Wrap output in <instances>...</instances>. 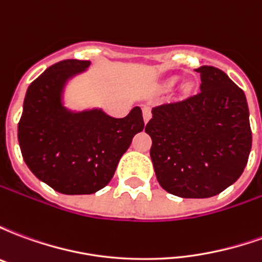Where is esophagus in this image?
I'll use <instances>...</instances> for the list:
<instances>
[{"instance_id": "34e87169", "label": "esophagus", "mask_w": 262, "mask_h": 262, "mask_svg": "<svg viewBox=\"0 0 262 262\" xmlns=\"http://www.w3.org/2000/svg\"><path fill=\"white\" fill-rule=\"evenodd\" d=\"M150 118H151V109H150V106H144L143 108V119H144V123H147Z\"/></svg>"}]
</instances>
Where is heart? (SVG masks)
I'll use <instances>...</instances> for the list:
<instances>
[{"label": "heart", "instance_id": "obj_1", "mask_svg": "<svg viewBox=\"0 0 262 262\" xmlns=\"http://www.w3.org/2000/svg\"><path fill=\"white\" fill-rule=\"evenodd\" d=\"M176 80H177V78H171L170 82H171V84H172V82H176Z\"/></svg>", "mask_w": 262, "mask_h": 262}]
</instances>
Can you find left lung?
I'll use <instances>...</instances> for the list:
<instances>
[{
	"mask_svg": "<svg viewBox=\"0 0 262 262\" xmlns=\"http://www.w3.org/2000/svg\"><path fill=\"white\" fill-rule=\"evenodd\" d=\"M195 71L201 91L154 106L144 130L161 188L181 198H210L240 178L253 136L242 88L212 66Z\"/></svg>",
	"mask_w": 262,
	"mask_h": 262,
	"instance_id": "1",
	"label": "left lung"
}]
</instances>
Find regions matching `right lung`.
I'll return each instance as SVG.
<instances>
[{
    "mask_svg": "<svg viewBox=\"0 0 262 262\" xmlns=\"http://www.w3.org/2000/svg\"><path fill=\"white\" fill-rule=\"evenodd\" d=\"M90 64L71 59L50 66L28 88L18 123L26 165L40 181L66 195H88L106 187L132 139L144 127L139 106L120 119L102 109L66 108L67 81Z\"/></svg>",
    "mask_w": 262,
    "mask_h": 262,
    "instance_id": "right-lung-1",
    "label": "right lung"
}]
</instances>
